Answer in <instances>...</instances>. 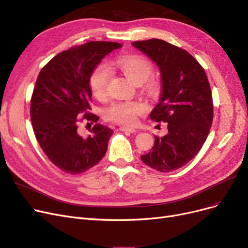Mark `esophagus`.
Here are the masks:
<instances>
[{"label":"esophagus","mask_w":248,"mask_h":248,"mask_svg":"<svg viewBox=\"0 0 248 248\" xmlns=\"http://www.w3.org/2000/svg\"><path fill=\"white\" fill-rule=\"evenodd\" d=\"M119 130L123 132H127V133H136L137 132L136 129H133V127H127V126H121L119 127Z\"/></svg>","instance_id":"1"}]
</instances>
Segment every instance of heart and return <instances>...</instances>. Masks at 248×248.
<instances>
[{"label": "heart", "instance_id": "heart-1", "mask_svg": "<svg viewBox=\"0 0 248 248\" xmlns=\"http://www.w3.org/2000/svg\"><path fill=\"white\" fill-rule=\"evenodd\" d=\"M113 64L123 71L124 75L135 82L140 85L148 78L152 72L150 62L139 55H123L113 60ZM109 79V69L105 64H99L91 72L89 85L92 93L97 98H102L105 95ZM146 91L150 95H154L157 91V85L154 81L146 84ZM146 105L137 101H121L114 102L105 109L104 116L108 121L115 122L123 124H134L137 118L146 111Z\"/></svg>", "mask_w": 248, "mask_h": 248}]
</instances>
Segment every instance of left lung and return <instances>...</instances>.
Returning a JSON list of instances; mask_svg holds the SVG:
<instances>
[{"instance_id":"left-lung-1","label":"left lung","mask_w":248,"mask_h":248,"mask_svg":"<svg viewBox=\"0 0 248 248\" xmlns=\"http://www.w3.org/2000/svg\"><path fill=\"white\" fill-rule=\"evenodd\" d=\"M157 65L161 96L150 118L168 124V133L154 136L152 150L142 161L161 172L184 167L205 142L213 124V97L206 73L187 51L166 41L151 39L132 44Z\"/></svg>"}]
</instances>
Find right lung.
<instances>
[{"label":"right lung","mask_w":248,"mask_h":248,"mask_svg":"<svg viewBox=\"0 0 248 248\" xmlns=\"http://www.w3.org/2000/svg\"><path fill=\"white\" fill-rule=\"evenodd\" d=\"M123 45L89 42L56 55L41 70L31 101V119L35 138L48 158L67 173H80L104 157L113 131L98 124L90 113L91 72ZM81 113L94 124L88 137L77 130Z\"/></svg>","instance_id":"1"}]
</instances>
